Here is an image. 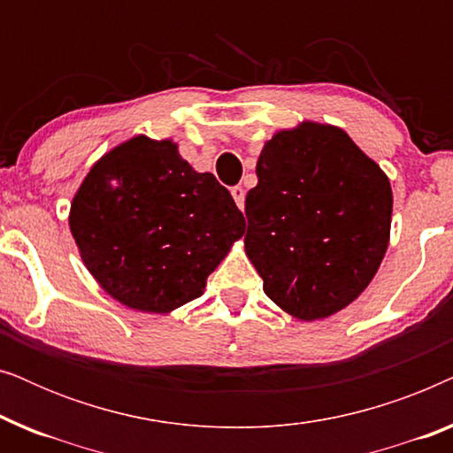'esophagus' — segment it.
Instances as JSON below:
<instances>
[{"label": "esophagus", "mask_w": 453, "mask_h": 453, "mask_svg": "<svg viewBox=\"0 0 453 453\" xmlns=\"http://www.w3.org/2000/svg\"><path fill=\"white\" fill-rule=\"evenodd\" d=\"M231 194H233V200L237 202L239 210H243L245 208V189L241 188V185H237V188L231 189Z\"/></svg>", "instance_id": "obj_1"}]
</instances>
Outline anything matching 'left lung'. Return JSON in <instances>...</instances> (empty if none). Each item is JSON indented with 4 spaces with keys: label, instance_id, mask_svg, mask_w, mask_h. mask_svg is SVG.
I'll return each mask as SVG.
<instances>
[{
    "label": "left lung",
    "instance_id": "left-lung-1",
    "mask_svg": "<svg viewBox=\"0 0 453 453\" xmlns=\"http://www.w3.org/2000/svg\"><path fill=\"white\" fill-rule=\"evenodd\" d=\"M245 200V253L264 293L301 321L349 307L389 245L392 185L342 127L278 129L257 158Z\"/></svg>",
    "mask_w": 453,
    "mask_h": 453
}]
</instances>
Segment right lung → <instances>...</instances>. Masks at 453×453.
<instances>
[{"label":"right lung","mask_w":453,"mask_h":453,"mask_svg":"<svg viewBox=\"0 0 453 453\" xmlns=\"http://www.w3.org/2000/svg\"><path fill=\"white\" fill-rule=\"evenodd\" d=\"M245 220L212 173L173 140L134 135L92 165L70 206V231L104 293L144 313L197 299L243 237Z\"/></svg>","instance_id":"1"}]
</instances>
